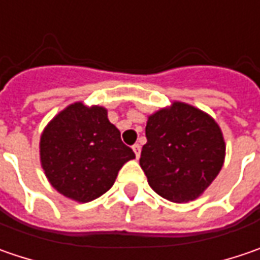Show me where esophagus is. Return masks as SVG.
Listing matches in <instances>:
<instances>
[{
    "mask_svg": "<svg viewBox=\"0 0 260 260\" xmlns=\"http://www.w3.org/2000/svg\"><path fill=\"white\" fill-rule=\"evenodd\" d=\"M132 150L135 152L137 158H140V155H141V145L140 144H135V145H132Z\"/></svg>",
    "mask_w": 260,
    "mask_h": 260,
    "instance_id": "34e87169",
    "label": "esophagus"
}]
</instances>
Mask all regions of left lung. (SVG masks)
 I'll use <instances>...</instances> for the list:
<instances>
[{
  "label": "left lung",
  "instance_id": "obj_1",
  "mask_svg": "<svg viewBox=\"0 0 260 260\" xmlns=\"http://www.w3.org/2000/svg\"><path fill=\"white\" fill-rule=\"evenodd\" d=\"M140 166L155 193L176 204L199 198L225 158L220 125L204 110L173 102L148 116Z\"/></svg>",
  "mask_w": 260,
  "mask_h": 260
}]
</instances>
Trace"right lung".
I'll return each mask as SVG.
<instances>
[{"mask_svg": "<svg viewBox=\"0 0 260 260\" xmlns=\"http://www.w3.org/2000/svg\"><path fill=\"white\" fill-rule=\"evenodd\" d=\"M39 152L52 187L83 204L106 193L122 166L135 158L110 123L108 109L83 102L67 106L45 126Z\"/></svg>", "mask_w": 260, "mask_h": 260, "instance_id": "add662e5", "label": "right lung"}]
</instances>
